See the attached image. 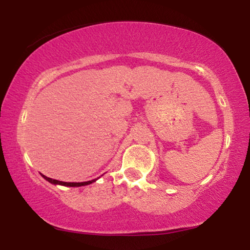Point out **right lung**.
<instances>
[{"mask_svg": "<svg viewBox=\"0 0 250 250\" xmlns=\"http://www.w3.org/2000/svg\"><path fill=\"white\" fill-rule=\"evenodd\" d=\"M43 177H44L45 180L48 181V182L50 183H54V185H61V186H67V187H81V186H87V185H90V183L95 182L96 180H91V181H87V182H63V181H59V180H53L50 179V177H47L44 176V175H42Z\"/></svg>", "mask_w": 250, "mask_h": 250, "instance_id": "1", "label": "right lung"}]
</instances>
